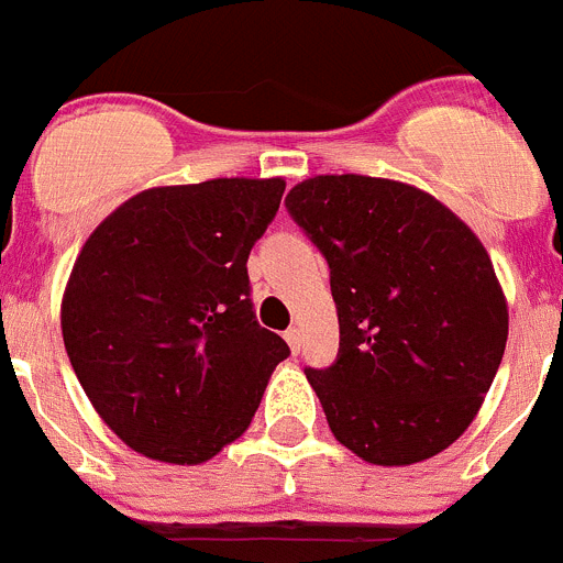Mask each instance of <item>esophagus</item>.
<instances>
[{
	"label": "esophagus",
	"instance_id": "34e87169",
	"mask_svg": "<svg viewBox=\"0 0 563 563\" xmlns=\"http://www.w3.org/2000/svg\"><path fill=\"white\" fill-rule=\"evenodd\" d=\"M285 341L290 343L292 355H296V352H301V330H298V327H290V330L285 332Z\"/></svg>",
	"mask_w": 563,
	"mask_h": 563
}]
</instances>
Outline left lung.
Instances as JSON below:
<instances>
[{
	"mask_svg": "<svg viewBox=\"0 0 563 563\" xmlns=\"http://www.w3.org/2000/svg\"><path fill=\"white\" fill-rule=\"evenodd\" d=\"M324 253L341 343L305 369L341 445L372 465L440 454L479 411L507 343V305L476 233L431 194L321 174L285 200Z\"/></svg>",
	"mask_w": 563,
	"mask_h": 563,
	"instance_id": "obj_1",
	"label": "left lung"
}]
</instances>
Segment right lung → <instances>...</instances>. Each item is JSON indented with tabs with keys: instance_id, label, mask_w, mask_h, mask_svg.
Instances as JSON below:
<instances>
[{
	"instance_id": "1",
	"label": "right lung",
	"mask_w": 563,
	"mask_h": 563,
	"mask_svg": "<svg viewBox=\"0 0 563 563\" xmlns=\"http://www.w3.org/2000/svg\"><path fill=\"white\" fill-rule=\"evenodd\" d=\"M282 194V177L148 188L84 242L62 301L64 346L89 402L137 454L217 456L290 355L258 327L247 278Z\"/></svg>"
}]
</instances>
